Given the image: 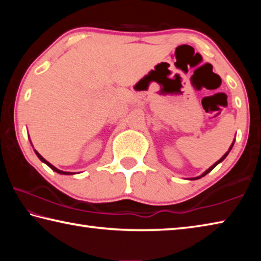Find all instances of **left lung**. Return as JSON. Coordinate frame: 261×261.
Wrapping results in <instances>:
<instances>
[{"mask_svg": "<svg viewBox=\"0 0 261 261\" xmlns=\"http://www.w3.org/2000/svg\"><path fill=\"white\" fill-rule=\"evenodd\" d=\"M233 143H235V139H233V141H232V144L230 145V147H229V149H228V151H227V153H226V154H224V155H223L222 158H221V159H220V160H218V161H216V162L214 163V165H213V166H211V167L208 168V169H207V170L205 171V173H202V174H201L200 176H198V177H193V178H191V179H199V178H201V177H204V176H205V175H207V174H208V173H210V171H212V170H213V169H214V168H215L216 166H218L220 162H222V161L224 160V159H226V158H227V155H228V154H229V152H230V151H231V148H232V146H233Z\"/></svg>", "mask_w": 261, "mask_h": 261, "instance_id": "obj_1", "label": "left lung"}]
</instances>
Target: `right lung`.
Instances as JSON below:
<instances>
[{
	"label": "right lung",
	"mask_w": 261,
	"mask_h": 261,
	"mask_svg": "<svg viewBox=\"0 0 261 261\" xmlns=\"http://www.w3.org/2000/svg\"><path fill=\"white\" fill-rule=\"evenodd\" d=\"M34 152H35V154H37V156H38L39 159H40V160H41L43 163H46V165H47L48 167L51 168V169L54 170V171H56V173H59V174H61V175H73V174H76V173H69V171H63V170H60V169H57L56 167H54V166L51 165V163L48 162V161L46 160V159H43V158L40 155V154H39L37 151H35V149H34Z\"/></svg>",
	"instance_id": "obj_1"
}]
</instances>
